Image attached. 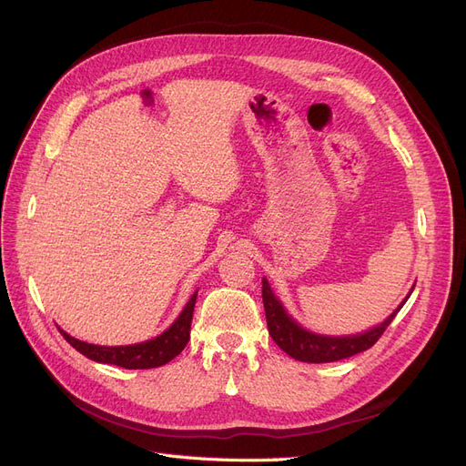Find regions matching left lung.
<instances>
[{
	"label": "left lung",
	"instance_id": "obj_1",
	"mask_svg": "<svg viewBox=\"0 0 466 466\" xmlns=\"http://www.w3.org/2000/svg\"><path fill=\"white\" fill-rule=\"evenodd\" d=\"M414 288L410 289V293ZM410 293L406 295V299L410 298ZM406 299L399 305L397 311H394L385 322H380L379 327L356 334V336H320L305 330L299 327L288 313L284 305H281L276 295L272 293L270 286H268L266 278H262V301H264V311H266V322H268V332H270L272 340L286 351L288 356L299 361L307 363H329V361H338V360H346L360 354V351L370 350L383 332L387 330L392 319L397 317V313L406 303Z\"/></svg>",
	"mask_w": 466,
	"mask_h": 466
}]
</instances>
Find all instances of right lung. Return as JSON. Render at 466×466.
<instances>
[{"mask_svg": "<svg viewBox=\"0 0 466 466\" xmlns=\"http://www.w3.org/2000/svg\"><path fill=\"white\" fill-rule=\"evenodd\" d=\"M196 291L187 307L182 309V313L178 319L168 327L163 334L157 338H151L147 342L142 344H132V346H96V344H87L81 342L77 338L69 336L67 332H62V336L69 342V346H74L79 354L86 358L98 361V363H112L118 365V368L124 370H151V368H159V365H165L177 358L185 346L190 340V322H192V313H194V305H196Z\"/></svg>", "mask_w": 466, "mask_h": 466, "instance_id": "right-lung-1", "label": "right lung"}]
</instances>
